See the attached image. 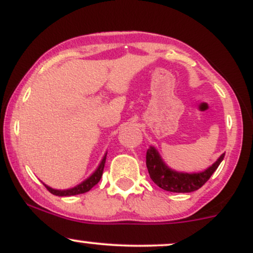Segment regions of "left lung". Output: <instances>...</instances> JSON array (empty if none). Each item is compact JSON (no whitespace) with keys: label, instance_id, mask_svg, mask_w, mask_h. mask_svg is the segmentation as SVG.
I'll use <instances>...</instances> for the list:
<instances>
[{"label":"left lung","instance_id":"1","mask_svg":"<svg viewBox=\"0 0 253 253\" xmlns=\"http://www.w3.org/2000/svg\"><path fill=\"white\" fill-rule=\"evenodd\" d=\"M223 157H225V153H222L215 163L202 172H178V171L170 169L159 156L158 151L153 146H150L146 152V167L151 179L162 189L172 191V193H191V191L200 189L211 178L214 171L222 162Z\"/></svg>","mask_w":253,"mask_h":253}]
</instances>
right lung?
<instances>
[{
    "mask_svg": "<svg viewBox=\"0 0 253 253\" xmlns=\"http://www.w3.org/2000/svg\"><path fill=\"white\" fill-rule=\"evenodd\" d=\"M106 157L107 155H104L103 159L101 161V163L98 165L97 169L95 170V172L90 177H88L85 181H83L82 183H80V184L76 185V187L71 188V189H66V190H57V189H52L51 187H48V185L45 184L46 189L50 191L51 194H53V195H57V196H72V195H78V194L86 193V191H89L92 187H94V185H96L97 183L100 182L101 177H102V173H103L104 164H106Z\"/></svg>",
    "mask_w": 253,
    "mask_h": 253,
    "instance_id": "add662e5",
    "label": "right lung"
}]
</instances>
